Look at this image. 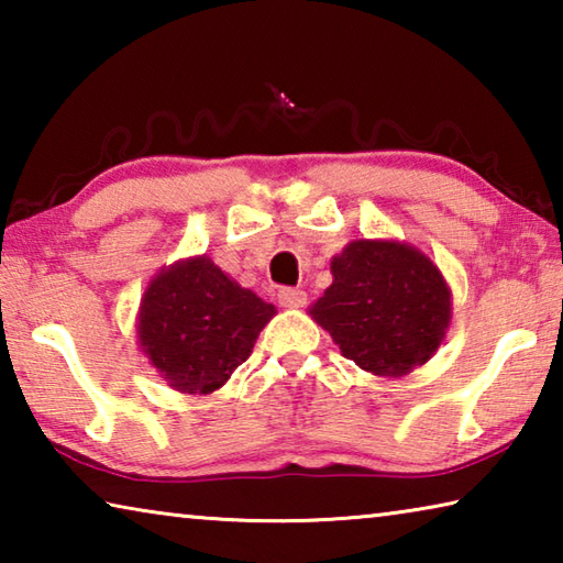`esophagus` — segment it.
I'll return each instance as SVG.
<instances>
[{
    "instance_id": "34e87169",
    "label": "esophagus",
    "mask_w": 563,
    "mask_h": 563,
    "mask_svg": "<svg viewBox=\"0 0 563 563\" xmlns=\"http://www.w3.org/2000/svg\"><path fill=\"white\" fill-rule=\"evenodd\" d=\"M278 302L283 308H302L308 302V292L300 288H283L278 290Z\"/></svg>"
}]
</instances>
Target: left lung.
Returning a JSON list of instances; mask_svg holds the SVG:
<instances>
[{
	"label": "left lung",
	"mask_w": 563,
	"mask_h": 563,
	"mask_svg": "<svg viewBox=\"0 0 563 563\" xmlns=\"http://www.w3.org/2000/svg\"><path fill=\"white\" fill-rule=\"evenodd\" d=\"M332 285L310 316L365 373L402 377L424 365L452 318L440 268L399 241H352L330 263Z\"/></svg>",
	"instance_id": "left-lung-1"
}]
</instances>
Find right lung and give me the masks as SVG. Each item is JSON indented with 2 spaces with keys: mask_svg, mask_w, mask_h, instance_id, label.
<instances>
[{
  "mask_svg": "<svg viewBox=\"0 0 563 563\" xmlns=\"http://www.w3.org/2000/svg\"><path fill=\"white\" fill-rule=\"evenodd\" d=\"M271 302L241 288L208 255L161 271L141 298L139 345L168 387L211 395L251 357Z\"/></svg>",
  "mask_w": 563,
  "mask_h": 563,
  "instance_id": "right-lung-1",
  "label": "right lung"
}]
</instances>
